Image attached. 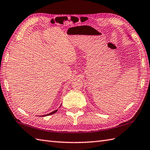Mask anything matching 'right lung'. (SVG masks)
Instances as JSON below:
<instances>
[{"label":"right lung","instance_id":"right-lung-1","mask_svg":"<svg viewBox=\"0 0 150 150\" xmlns=\"http://www.w3.org/2000/svg\"><path fill=\"white\" fill-rule=\"evenodd\" d=\"M58 111V110H56L52 112L51 113H50V114H46V115H41V116H47V115H52V114H54V113H56V112Z\"/></svg>","mask_w":150,"mask_h":150}]
</instances>
